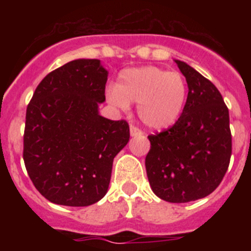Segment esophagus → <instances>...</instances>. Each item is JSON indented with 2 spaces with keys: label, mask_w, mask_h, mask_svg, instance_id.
Listing matches in <instances>:
<instances>
[{
  "label": "esophagus",
  "mask_w": 251,
  "mask_h": 251,
  "mask_svg": "<svg viewBox=\"0 0 251 251\" xmlns=\"http://www.w3.org/2000/svg\"><path fill=\"white\" fill-rule=\"evenodd\" d=\"M143 133H142L141 129H138L137 127H134V126H130V136L132 137H139L142 136Z\"/></svg>",
  "instance_id": "1"
}]
</instances>
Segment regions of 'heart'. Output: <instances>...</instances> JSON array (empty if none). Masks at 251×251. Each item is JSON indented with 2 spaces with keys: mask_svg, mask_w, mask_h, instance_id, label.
<instances>
[{
  "mask_svg": "<svg viewBox=\"0 0 251 251\" xmlns=\"http://www.w3.org/2000/svg\"><path fill=\"white\" fill-rule=\"evenodd\" d=\"M106 99L119 109L138 103L141 122L152 130H163L178 121L187 99V83L177 72L158 66L126 69L119 74L117 86L106 89Z\"/></svg>",
  "mask_w": 251,
  "mask_h": 251,
  "instance_id": "1",
  "label": "heart"
}]
</instances>
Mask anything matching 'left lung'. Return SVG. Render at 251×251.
<instances>
[{
  "label": "left lung",
  "mask_w": 251,
  "mask_h": 251,
  "mask_svg": "<svg viewBox=\"0 0 251 251\" xmlns=\"http://www.w3.org/2000/svg\"><path fill=\"white\" fill-rule=\"evenodd\" d=\"M175 63L187 81V100L174 127L148 136L146 171L159 199L181 203L206 197L220 185L231 157V132L216 86L188 64Z\"/></svg>",
  "instance_id": "8db88e82"
}]
</instances>
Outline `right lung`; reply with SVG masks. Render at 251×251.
<instances>
[{
  "label": "right lung",
  "instance_id": "obj_1",
  "mask_svg": "<svg viewBox=\"0 0 251 251\" xmlns=\"http://www.w3.org/2000/svg\"><path fill=\"white\" fill-rule=\"evenodd\" d=\"M106 79L100 60H73L46 75L28 103L24 161L50 202L89 206L108 191L113 159L129 141V126L99 114Z\"/></svg>",
  "mask_w": 251,
  "mask_h": 251
}]
</instances>
